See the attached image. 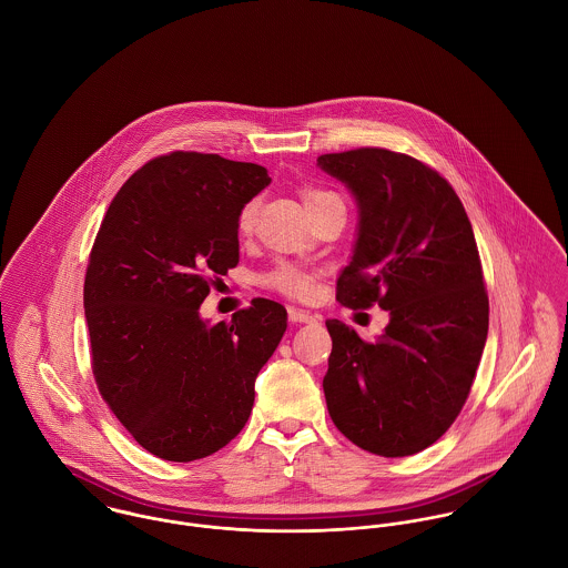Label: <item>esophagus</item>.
Returning a JSON list of instances; mask_svg holds the SVG:
<instances>
[{"instance_id":"esophagus-1","label":"esophagus","mask_w":568,"mask_h":568,"mask_svg":"<svg viewBox=\"0 0 568 568\" xmlns=\"http://www.w3.org/2000/svg\"><path fill=\"white\" fill-rule=\"evenodd\" d=\"M288 320H291L293 324H317L322 317H320V315H313V313H308V311H304V308L291 306V308H288Z\"/></svg>"}]
</instances>
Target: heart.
<instances>
[{
	"mask_svg": "<svg viewBox=\"0 0 568 568\" xmlns=\"http://www.w3.org/2000/svg\"><path fill=\"white\" fill-rule=\"evenodd\" d=\"M302 201H304V207L306 212H315L320 207H324L327 203H334V201H341L334 192L329 190H322V187H306L302 190ZM253 212H255V205L253 203H246L241 212V230L246 232L251 227V221H253ZM264 284L284 293V295H291V297H308L315 288V275L311 271H304L295 264H277L266 277H264Z\"/></svg>",
	"mask_w": 568,
	"mask_h": 568,
	"instance_id": "heart-1",
	"label": "heart"
}]
</instances>
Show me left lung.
<instances>
[{
  "label": "left lung",
  "mask_w": 568,
  "mask_h": 568,
  "mask_svg": "<svg viewBox=\"0 0 568 568\" xmlns=\"http://www.w3.org/2000/svg\"><path fill=\"white\" fill-rule=\"evenodd\" d=\"M317 165L347 185L358 207L336 300L389 311L374 343L325 322L329 417L363 450L415 455L459 415L486 347L489 306L473 225L450 183L403 153L356 149Z\"/></svg>",
  "instance_id": "8db88e82"
}]
</instances>
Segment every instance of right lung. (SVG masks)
Returning a JSON list of instances; mask_svg holds the SVG:
<instances>
[{
  "mask_svg": "<svg viewBox=\"0 0 568 568\" xmlns=\"http://www.w3.org/2000/svg\"><path fill=\"white\" fill-rule=\"evenodd\" d=\"M266 168L170 153L115 194L84 275L91 367L133 439L165 462L203 459L243 430L255 378L286 332V308L255 297L230 324L199 308L241 260L244 205Z\"/></svg>",
  "mask_w": 568,
  "mask_h": 568,
  "instance_id": "1",
  "label": "right lung"
}]
</instances>
